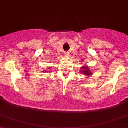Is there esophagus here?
I'll list each match as a JSON object with an SVG mask.
<instances>
[{"instance_id":"1","label":"esophagus","mask_w":128,"mask_h":128,"mask_svg":"<svg viewBox=\"0 0 128 128\" xmlns=\"http://www.w3.org/2000/svg\"><path fill=\"white\" fill-rule=\"evenodd\" d=\"M64 55H65V56H69L70 53L68 52H64Z\"/></svg>"}]
</instances>
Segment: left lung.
<instances>
[{
    "mask_svg": "<svg viewBox=\"0 0 128 128\" xmlns=\"http://www.w3.org/2000/svg\"><path fill=\"white\" fill-rule=\"evenodd\" d=\"M81 70H82V72H83V74L86 75V76H90L93 74L92 72H91V70H89V68L88 67V66H83Z\"/></svg>",
    "mask_w": 128,
    "mask_h": 128,
    "instance_id": "8db88e82",
    "label": "left lung"
}]
</instances>
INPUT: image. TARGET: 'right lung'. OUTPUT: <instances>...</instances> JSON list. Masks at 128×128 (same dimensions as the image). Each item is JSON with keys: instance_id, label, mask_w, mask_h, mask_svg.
Returning a JSON list of instances; mask_svg holds the SVG:
<instances>
[{"instance_id": "right-lung-1", "label": "right lung", "mask_w": 128, "mask_h": 128, "mask_svg": "<svg viewBox=\"0 0 128 128\" xmlns=\"http://www.w3.org/2000/svg\"><path fill=\"white\" fill-rule=\"evenodd\" d=\"M46 72V71H45V72Z\"/></svg>"}]
</instances>
